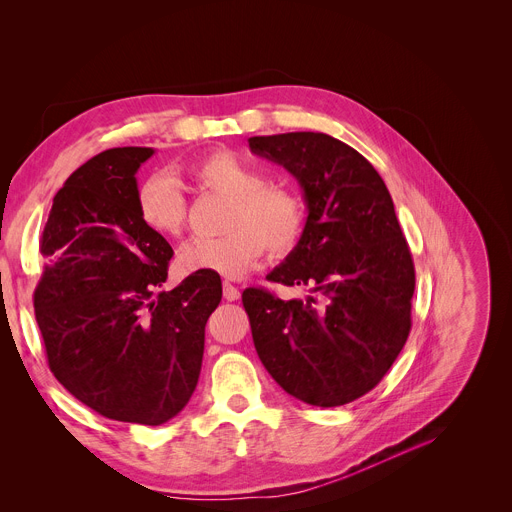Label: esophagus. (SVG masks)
Masks as SVG:
<instances>
[{"label": "esophagus", "mask_w": 512, "mask_h": 512, "mask_svg": "<svg viewBox=\"0 0 512 512\" xmlns=\"http://www.w3.org/2000/svg\"><path fill=\"white\" fill-rule=\"evenodd\" d=\"M224 298H226L228 302L238 300V298H241V290H238L236 286H232L230 282H224Z\"/></svg>", "instance_id": "34e87169"}]
</instances>
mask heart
Masks as SVG:
<instances>
[{"label":"heart","mask_w":512,"mask_h":512,"mask_svg":"<svg viewBox=\"0 0 512 512\" xmlns=\"http://www.w3.org/2000/svg\"><path fill=\"white\" fill-rule=\"evenodd\" d=\"M187 177L201 189L228 197L224 232L214 238H193L179 257L185 274H216L238 280L255 267L263 247L284 255L300 241L306 208L302 197L288 185L269 183L241 156L214 150L195 158ZM135 206L142 224L158 236L173 238L185 230L187 197L166 175H154L138 187Z\"/></svg>","instance_id":"1"}]
</instances>
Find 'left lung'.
Here are the masks:
<instances>
[{
	"label": "left lung",
	"mask_w": 512,
	"mask_h": 512,
	"mask_svg": "<svg viewBox=\"0 0 512 512\" xmlns=\"http://www.w3.org/2000/svg\"><path fill=\"white\" fill-rule=\"evenodd\" d=\"M249 148L294 175L309 208L298 245L267 280L311 294L247 288L255 350L292 397L350 403L381 383L412 329L416 269L393 199L374 166L327 133L255 135Z\"/></svg>",
	"instance_id": "obj_1"
}]
</instances>
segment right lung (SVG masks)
I'll list each match as a JSON object with an SVG mask.
<instances>
[{
    "label": "right lung",
    "mask_w": 512,
    "mask_h": 512,
    "mask_svg": "<svg viewBox=\"0 0 512 512\" xmlns=\"http://www.w3.org/2000/svg\"><path fill=\"white\" fill-rule=\"evenodd\" d=\"M152 148H111L70 175L53 197L34 288L55 379L96 414L160 426L191 399L220 276L191 274L158 292L173 247L135 206V173Z\"/></svg>",
    "instance_id": "1"
}]
</instances>
